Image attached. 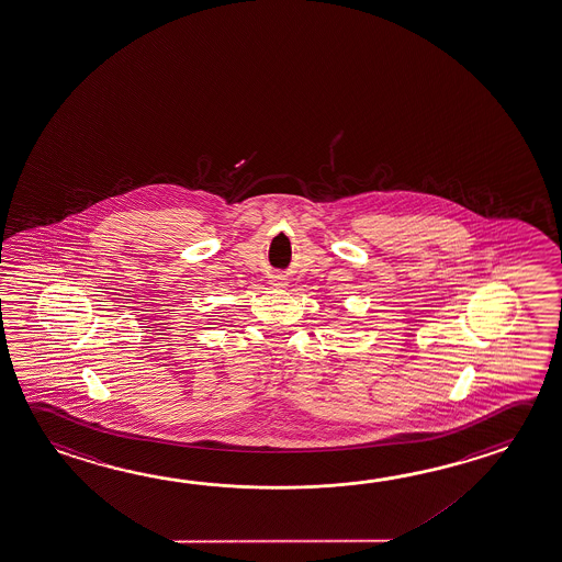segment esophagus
<instances>
[{"label":"esophagus","mask_w":562,"mask_h":562,"mask_svg":"<svg viewBox=\"0 0 562 562\" xmlns=\"http://www.w3.org/2000/svg\"><path fill=\"white\" fill-rule=\"evenodd\" d=\"M274 285H284V284H280V282H278V284H274Z\"/></svg>","instance_id":"1"}]
</instances>
